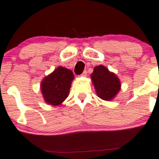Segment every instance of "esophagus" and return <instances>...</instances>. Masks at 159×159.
Masks as SVG:
<instances>
[{"label":"esophagus","instance_id":"esophagus-1","mask_svg":"<svg viewBox=\"0 0 159 159\" xmlns=\"http://www.w3.org/2000/svg\"><path fill=\"white\" fill-rule=\"evenodd\" d=\"M86 76H87V71H84V72L81 75V77H84H84Z\"/></svg>","mask_w":159,"mask_h":159}]
</instances>
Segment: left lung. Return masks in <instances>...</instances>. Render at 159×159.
Segmentation results:
<instances>
[{
  "label": "left lung",
  "mask_w": 159,
  "mask_h": 159,
  "mask_svg": "<svg viewBox=\"0 0 159 159\" xmlns=\"http://www.w3.org/2000/svg\"><path fill=\"white\" fill-rule=\"evenodd\" d=\"M90 78L97 96L103 100H112L121 90V81L118 76L102 65L94 67Z\"/></svg>",
  "instance_id": "obj_1"
}]
</instances>
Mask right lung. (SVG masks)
<instances>
[{
	"instance_id": "obj_1",
	"label": "right lung",
	"mask_w": 159,
	"mask_h": 159,
	"mask_svg": "<svg viewBox=\"0 0 159 159\" xmlns=\"http://www.w3.org/2000/svg\"><path fill=\"white\" fill-rule=\"evenodd\" d=\"M74 78L72 71L62 66L44 77L41 83V90L45 102L55 106L62 104L69 96Z\"/></svg>"
}]
</instances>
